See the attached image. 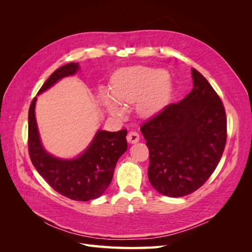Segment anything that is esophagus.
Segmentation results:
<instances>
[{"label":"esophagus","mask_w":252,"mask_h":252,"mask_svg":"<svg viewBox=\"0 0 252 252\" xmlns=\"http://www.w3.org/2000/svg\"><path fill=\"white\" fill-rule=\"evenodd\" d=\"M127 141L130 144L138 143L140 141V134L136 131H130L127 135Z\"/></svg>","instance_id":"obj_1"}]
</instances>
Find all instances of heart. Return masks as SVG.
Returning <instances> with one entry per match:
<instances>
[{
    "mask_svg": "<svg viewBox=\"0 0 252 252\" xmlns=\"http://www.w3.org/2000/svg\"><path fill=\"white\" fill-rule=\"evenodd\" d=\"M113 96L121 103L139 102V110L151 116L161 110L171 93L167 72L161 68L131 67L118 71L111 82ZM103 102L116 114L123 112L121 105L106 90H102Z\"/></svg>",
    "mask_w": 252,
    "mask_h": 252,
    "instance_id": "b5f03b06",
    "label": "heart"
}]
</instances>
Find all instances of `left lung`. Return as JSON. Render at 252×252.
Listing matches in <instances>:
<instances>
[{"instance_id": "1", "label": "left lung", "mask_w": 252, "mask_h": 252, "mask_svg": "<svg viewBox=\"0 0 252 252\" xmlns=\"http://www.w3.org/2000/svg\"><path fill=\"white\" fill-rule=\"evenodd\" d=\"M191 75L192 90L141 126L149 150L150 184L172 197L192 193L205 184L227 140L222 100L201 72L192 68Z\"/></svg>"}]
</instances>
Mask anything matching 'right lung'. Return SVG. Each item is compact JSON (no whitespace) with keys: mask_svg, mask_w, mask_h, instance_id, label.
Returning <instances> with one entry per match:
<instances>
[{"mask_svg":"<svg viewBox=\"0 0 252 252\" xmlns=\"http://www.w3.org/2000/svg\"><path fill=\"white\" fill-rule=\"evenodd\" d=\"M78 69V63L73 62L58 68L39 94ZM35 101L33 97L28 111V151L36 171L53 190L68 199L86 202L101 196L110 185L118 159L127 150L126 129L117 132L98 130L82 156L69 161L60 159L42 147L34 117Z\"/></svg>","mask_w":252,"mask_h":252,"instance_id":"1","label":"right lung"}]
</instances>
